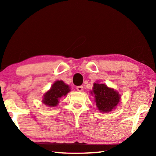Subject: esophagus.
Listing matches in <instances>:
<instances>
[{
  "mask_svg": "<svg viewBox=\"0 0 156 156\" xmlns=\"http://www.w3.org/2000/svg\"><path fill=\"white\" fill-rule=\"evenodd\" d=\"M76 89H77V91H82L83 90V86H78L77 87H76Z\"/></svg>",
  "mask_w": 156,
  "mask_h": 156,
  "instance_id": "34e87169",
  "label": "esophagus"
}]
</instances>
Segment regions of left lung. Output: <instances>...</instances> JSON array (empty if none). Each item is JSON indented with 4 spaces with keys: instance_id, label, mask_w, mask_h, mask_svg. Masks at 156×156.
Listing matches in <instances>:
<instances>
[{
    "instance_id": "obj_1",
    "label": "left lung",
    "mask_w": 156,
    "mask_h": 156,
    "mask_svg": "<svg viewBox=\"0 0 156 156\" xmlns=\"http://www.w3.org/2000/svg\"><path fill=\"white\" fill-rule=\"evenodd\" d=\"M91 94L94 95L98 109L103 113L110 112L114 109L119 103L121 96L114 89L108 87L106 84L100 83L94 84Z\"/></svg>"
}]
</instances>
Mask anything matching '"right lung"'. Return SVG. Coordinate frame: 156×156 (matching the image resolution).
Wrapping results in <instances>:
<instances>
[{
  "mask_svg": "<svg viewBox=\"0 0 156 156\" xmlns=\"http://www.w3.org/2000/svg\"><path fill=\"white\" fill-rule=\"evenodd\" d=\"M70 91L68 84L62 80H57L53 84L51 89L44 94L43 102L48 107H56L60 98L66 96Z\"/></svg>",
  "mask_w": 156,
  "mask_h": 156,
  "instance_id": "obj_1",
  "label": "right lung"
}]
</instances>
